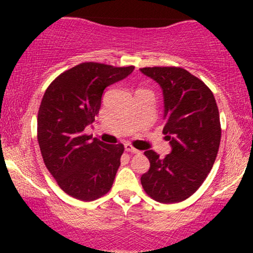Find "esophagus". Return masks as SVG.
I'll list each match as a JSON object with an SVG mask.
<instances>
[{"label": "esophagus", "instance_id": "obj_1", "mask_svg": "<svg viewBox=\"0 0 253 253\" xmlns=\"http://www.w3.org/2000/svg\"><path fill=\"white\" fill-rule=\"evenodd\" d=\"M125 150H126L127 152H130V153H139V150H136L135 147H133L130 144L125 145Z\"/></svg>", "mask_w": 253, "mask_h": 253}]
</instances>
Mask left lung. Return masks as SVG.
I'll list each match as a JSON object with an SVG mask.
<instances>
[{"mask_svg": "<svg viewBox=\"0 0 253 253\" xmlns=\"http://www.w3.org/2000/svg\"><path fill=\"white\" fill-rule=\"evenodd\" d=\"M140 71L163 89V133L172 147L164 158L145 151L150 169L141 176V185L155 201L182 202L201 187L216 159L221 125L215 97L200 78L178 66Z\"/></svg>", "mask_w": 253, "mask_h": 253, "instance_id": "1", "label": "left lung"}]
</instances>
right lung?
I'll list each match as a JSON object with an SVG mask.
<instances>
[{"instance_id": "right-lung-1", "label": "right lung", "mask_w": 253, "mask_h": 253, "mask_svg": "<svg viewBox=\"0 0 253 253\" xmlns=\"http://www.w3.org/2000/svg\"><path fill=\"white\" fill-rule=\"evenodd\" d=\"M134 66L81 63L54 78L38 112V143L47 170L68 195L94 201L112 188L124 145L104 144L84 133L94 123L103 90L124 80Z\"/></svg>"}]
</instances>
